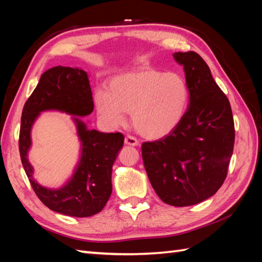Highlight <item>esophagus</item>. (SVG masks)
I'll use <instances>...</instances> for the list:
<instances>
[{
    "label": "esophagus",
    "instance_id": "obj_1",
    "mask_svg": "<svg viewBox=\"0 0 262 262\" xmlns=\"http://www.w3.org/2000/svg\"><path fill=\"white\" fill-rule=\"evenodd\" d=\"M138 142L137 141V138H135L134 136H132V135H127L126 137H125V144L126 145H130V146H136V145H138Z\"/></svg>",
    "mask_w": 262,
    "mask_h": 262
}]
</instances>
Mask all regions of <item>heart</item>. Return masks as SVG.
Listing matches in <instances>:
<instances>
[{"label":"heart","instance_id":"b5f03b06","mask_svg":"<svg viewBox=\"0 0 262 262\" xmlns=\"http://www.w3.org/2000/svg\"><path fill=\"white\" fill-rule=\"evenodd\" d=\"M190 92L178 72L141 66L113 77L107 92L99 90L94 103L100 117L111 126H120L132 114L133 126L151 140L173 132L185 118Z\"/></svg>","mask_w":262,"mask_h":262}]
</instances>
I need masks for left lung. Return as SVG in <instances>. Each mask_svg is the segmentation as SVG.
Returning a JSON list of instances; mask_svg holds the SVG:
<instances>
[{
    "mask_svg": "<svg viewBox=\"0 0 262 262\" xmlns=\"http://www.w3.org/2000/svg\"><path fill=\"white\" fill-rule=\"evenodd\" d=\"M190 92L185 118L169 135L142 144L149 182L163 203L185 207L213 196L223 185L234 147L229 99L196 52L174 53Z\"/></svg>",
    "mask_w": 262,
    "mask_h": 262,
    "instance_id": "1",
    "label": "left lung"
}]
</instances>
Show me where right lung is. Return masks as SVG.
Returning a JSON list of instances; mask_svg holds the SVG:
<instances>
[{
	"mask_svg": "<svg viewBox=\"0 0 262 262\" xmlns=\"http://www.w3.org/2000/svg\"><path fill=\"white\" fill-rule=\"evenodd\" d=\"M93 108L92 91L85 72L77 68L55 66L40 76L22 110L19 134L22 165L37 197L49 209L60 214L89 217L103 209L113 191L111 172L124 145V135L89 130L84 122L74 118L82 142L80 163L64 187L52 190L38 185L32 178L33 170L27 158L31 145V127L41 111L59 110L74 116H88Z\"/></svg>",
	"mask_w": 262,
	"mask_h": 262,
	"instance_id": "1",
	"label": "right lung"
}]
</instances>
